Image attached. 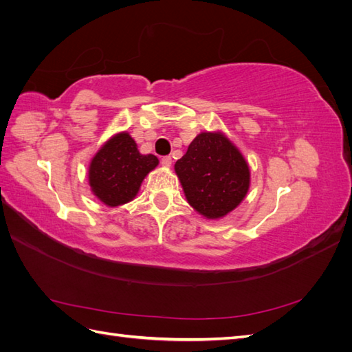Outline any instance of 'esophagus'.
<instances>
[{
	"instance_id": "esophagus-1",
	"label": "esophagus",
	"mask_w": 352,
	"mask_h": 352,
	"mask_svg": "<svg viewBox=\"0 0 352 352\" xmlns=\"http://www.w3.org/2000/svg\"><path fill=\"white\" fill-rule=\"evenodd\" d=\"M162 163H163L166 167H170V166H172V157H170V155H164V157L162 158Z\"/></svg>"
}]
</instances>
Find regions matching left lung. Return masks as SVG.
Instances as JSON below:
<instances>
[{
  "instance_id": "1",
  "label": "left lung",
  "mask_w": 352,
  "mask_h": 352,
  "mask_svg": "<svg viewBox=\"0 0 352 352\" xmlns=\"http://www.w3.org/2000/svg\"><path fill=\"white\" fill-rule=\"evenodd\" d=\"M175 170L189 204L208 219L236 208L250 188L247 162L221 133H199Z\"/></svg>"
}]
</instances>
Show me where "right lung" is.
I'll return each instance as SVG.
<instances>
[{
    "label": "right lung",
    "mask_w": 352,
    "mask_h": 352,
    "mask_svg": "<svg viewBox=\"0 0 352 352\" xmlns=\"http://www.w3.org/2000/svg\"><path fill=\"white\" fill-rule=\"evenodd\" d=\"M158 164L153 154H141L129 133H119L102 145L89 166L92 192L116 207L135 198L144 177Z\"/></svg>",
    "instance_id": "right-lung-1"
}]
</instances>
